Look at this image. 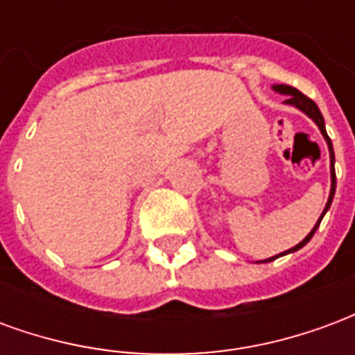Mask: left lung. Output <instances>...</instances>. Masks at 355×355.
<instances>
[{
    "label": "left lung",
    "instance_id": "8db88e82",
    "mask_svg": "<svg viewBox=\"0 0 355 355\" xmlns=\"http://www.w3.org/2000/svg\"><path fill=\"white\" fill-rule=\"evenodd\" d=\"M274 91H277L279 94H285L287 96V101H285V104H291V106H295V108H298L300 112H304L306 116L310 117V119H313L315 121V125L320 127L321 135H323V139H325V142H327L329 146V157H331V192H329V200H327V205H325V209H323V213H321L320 220L315 223V226L312 228V232L306 236L298 245L291 247L289 251H285V253H279L275 254V257H270V259H266V261H261V262H272L275 261V259H279V257H283V254H289V253H295V251H298V249H302V247L312 239V236L315 234V230H318V226H320L321 218H323V215L327 213L329 207H331V203H333V198H335V190H336V175H335V152H333V142H331V139H329L327 131H325V121H323V116H321L320 108H318V104L312 101V98H308L306 94H302L298 89L291 87V85H274Z\"/></svg>",
    "mask_w": 355,
    "mask_h": 355
}]
</instances>
